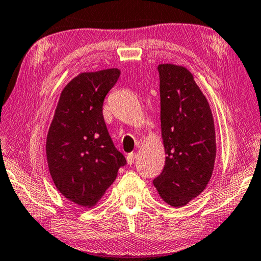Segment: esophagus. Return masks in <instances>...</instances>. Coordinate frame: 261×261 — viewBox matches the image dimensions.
<instances>
[{"label": "esophagus", "instance_id": "esophagus-1", "mask_svg": "<svg viewBox=\"0 0 261 261\" xmlns=\"http://www.w3.org/2000/svg\"><path fill=\"white\" fill-rule=\"evenodd\" d=\"M135 158H136V153H134V152L128 153L127 154V163L129 164V165H133L135 162Z\"/></svg>", "mask_w": 261, "mask_h": 261}]
</instances>
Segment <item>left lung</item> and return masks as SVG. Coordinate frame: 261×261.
<instances>
[{"mask_svg": "<svg viewBox=\"0 0 261 261\" xmlns=\"http://www.w3.org/2000/svg\"><path fill=\"white\" fill-rule=\"evenodd\" d=\"M162 136L166 161L153 180L159 196L180 207L206 188L216 161V130L211 109L186 67L161 64Z\"/></svg>", "mask_w": 261, "mask_h": 261, "instance_id": "obj_1", "label": "left lung"}]
</instances>
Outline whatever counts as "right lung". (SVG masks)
Returning a JSON list of instances; mask_svg holds the SVG:
<instances>
[{"mask_svg": "<svg viewBox=\"0 0 261 261\" xmlns=\"http://www.w3.org/2000/svg\"><path fill=\"white\" fill-rule=\"evenodd\" d=\"M118 68L81 73L63 89L45 151L59 193L82 206H93L127 162L114 147L103 117L105 96L117 84Z\"/></svg>", "mask_w": 261, "mask_h": 261, "instance_id": "add662e5", "label": "right lung"}]
</instances>
